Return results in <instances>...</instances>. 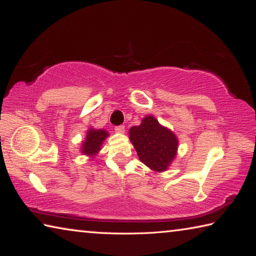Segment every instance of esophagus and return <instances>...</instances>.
I'll list each match as a JSON object with an SVG mask.
<instances>
[{
    "label": "esophagus",
    "instance_id": "1",
    "mask_svg": "<svg viewBox=\"0 0 256 256\" xmlns=\"http://www.w3.org/2000/svg\"><path fill=\"white\" fill-rule=\"evenodd\" d=\"M115 131L116 133L118 134H123L125 132V126H123V125H120V126H116L115 128Z\"/></svg>",
    "mask_w": 256,
    "mask_h": 256
}]
</instances>
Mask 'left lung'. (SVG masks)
Wrapping results in <instances>:
<instances>
[{
    "instance_id": "8db88e82",
    "label": "left lung",
    "mask_w": 256,
    "mask_h": 256,
    "mask_svg": "<svg viewBox=\"0 0 256 256\" xmlns=\"http://www.w3.org/2000/svg\"><path fill=\"white\" fill-rule=\"evenodd\" d=\"M128 136L138 159L152 172L167 170L176 158L178 138L152 115H146L140 125L130 128Z\"/></svg>"
}]
</instances>
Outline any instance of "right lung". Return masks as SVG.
Wrapping results in <instances>:
<instances>
[{
  "instance_id": "1",
  "label": "right lung",
  "mask_w": 256,
  "mask_h": 256,
  "mask_svg": "<svg viewBox=\"0 0 256 256\" xmlns=\"http://www.w3.org/2000/svg\"><path fill=\"white\" fill-rule=\"evenodd\" d=\"M110 136L106 130L104 128H89L86 131V136L84 141L81 142L80 152L84 156H88L90 158V162L96 157L99 151L102 150V146L104 141Z\"/></svg>"
}]
</instances>
